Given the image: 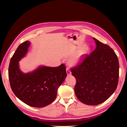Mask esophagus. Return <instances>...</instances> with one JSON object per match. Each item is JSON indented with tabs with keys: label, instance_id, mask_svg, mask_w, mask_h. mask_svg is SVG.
Wrapping results in <instances>:
<instances>
[{
	"label": "esophagus",
	"instance_id": "esophagus-1",
	"mask_svg": "<svg viewBox=\"0 0 127 127\" xmlns=\"http://www.w3.org/2000/svg\"><path fill=\"white\" fill-rule=\"evenodd\" d=\"M66 72H67V75H70L71 74V72L70 70H69V68H68V67H67V68H66Z\"/></svg>",
	"mask_w": 127,
	"mask_h": 127
}]
</instances>
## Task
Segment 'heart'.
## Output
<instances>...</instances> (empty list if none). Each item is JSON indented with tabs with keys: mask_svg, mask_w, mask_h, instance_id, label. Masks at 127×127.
<instances>
[{
	"mask_svg": "<svg viewBox=\"0 0 127 127\" xmlns=\"http://www.w3.org/2000/svg\"><path fill=\"white\" fill-rule=\"evenodd\" d=\"M90 52V48L87 45H84L79 48L75 54L69 60V64L71 66L78 64Z\"/></svg>",
	"mask_w": 127,
	"mask_h": 127,
	"instance_id": "1",
	"label": "heart"
}]
</instances>
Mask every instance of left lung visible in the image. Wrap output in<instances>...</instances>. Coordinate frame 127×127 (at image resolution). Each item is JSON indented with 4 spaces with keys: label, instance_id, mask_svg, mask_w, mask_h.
Returning a JSON list of instances; mask_svg holds the SVG:
<instances>
[{
    "label": "left lung",
    "instance_id": "left-lung-1",
    "mask_svg": "<svg viewBox=\"0 0 127 127\" xmlns=\"http://www.w3.org/2000/svg\"><path fill=\"white\" fill-rule=\"evenodd\" d=\"M93 39L95 49L81 63L71 68L76 80V96L90 105L99 104L108 99L116 90L119 76V60L113 50Z\"/></svg>",
    "mask_w": 127,
    "mask_h": 127
}]
</instances>
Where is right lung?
Here are the masks:
<instances>
[{"mask_svg": "<svg viewBox=\"0 0 127 127\" xmlns=\"http://www.w3.org/2000/svg\"><path fill=\"white\" fill-rule=\"evenodd\" d=\"M29 41L21 43L10 61L8 77L13 93L27 105L35 107L47 106L55 101L57 90L67 76L66 66L39 67L33 72L24 74L18 62L27 53Z\"/></svg>", "mask_w": 127, "mask_h": 127, "instance_id": "right-lung-1", "label": "right lung"}]
</instances>
